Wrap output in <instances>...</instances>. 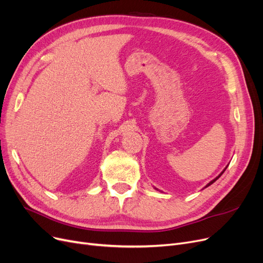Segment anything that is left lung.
Listing matches in <instances>:
<instances>
[{"label":"left lung","mask_w":263,"mask_h":263,"mask_svg":"<svg viewBox=\"0 0 263 263\" xmlns=\"http://www.w3.org/2000/svg\"><path fill=\"white\" fill-rule=\"evenodd\" d=\"M227 167H228V165H227V166H226V167H224V170H223V171H222V172H221V173H220V174H219V175H218V176H217V177H216V178H214V179H213V180H212V181H211V182H209V184H208V185H206V186H205V188H206V187H209V186H211V185H212V184H213V182H215V181H216V180H217V179H218V178H219V177H220V176H221V175H222V174H223V172H224V171H226V168H227ZM156 189H157V188H156ZM157 190H158V189H157Z\"/></svg>","instance_id":"obj_1"}]
</instances>
